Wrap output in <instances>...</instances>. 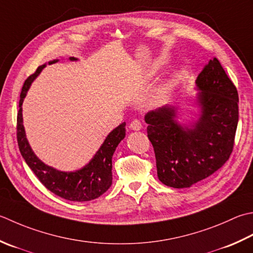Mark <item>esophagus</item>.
Here are the masks:
<instances>
[{"instance_id":"1","label":"esophagus","mask_w":253,"mask_h":253,"mask_svg":"<svg viewBox=\"0 0 253 253\" xmlns=\"http://www.w3.org/2000/svg\"><path fill=\"white\" fill-rule=\"evenodd\" d=\"M141 127H142V126H141V123H140L139 120H133V121L129 124V128H130V129L135 130V131L140 130Z\"/></svg>"}]
</instances>
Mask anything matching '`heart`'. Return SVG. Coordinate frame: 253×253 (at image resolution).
Segmentation results:
<instances>
[{"mask_svg": "<svg viewBox=\"0 0 253 253\" xmlns=\"http://www.w3.org/2000/svg\"><path fill=\"white\" fill-rule=\"evenodd\" d=\"M156 76V70L153 68L149 69V70L145 72V76H143V81L145 82H149L151 81L153 78ZM170 90H171V85L169 83H163L160 84L155 91H153V94L151 96V103L152 105H161V104L165 102L168 96L170 94Z\"/></svg>", "mask_w": 253, "mask_h": 253, "instance_id": "1", "label": "heart"}]
</instances>
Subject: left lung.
<instances>
[{
    "label": "left lung",
    "mask_w": 253,
    "mask_h": 253,
    "mask_svg": "<svg viewBox=\"0 0 253 253\" xmlns=\"http://www.w3.org/2000/svg\"><path fill=\"white\" fill-rule=\"evenodd\" d=\"M195 83L201 113L190 126L176 121L177 107L169 104L145 116L158 177L174 189L209 177L225 165L234 149L239 97L218 59L210 60Z\"/></svg>",
    "instance_id": "8db88e82"
}]
</instances>
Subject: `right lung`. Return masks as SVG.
<instances>
[{
    "mask_svg": "<svg viewBox=\"0 0 253 253\" xmlns=\"http://www.w3.org/2000/svg\"><path fill=\"white\" fill-rule=\"evenodd\" d=\"M69 59L71 61L78 60L74 57H70ZM58 61L59 60L56 59L48 63L52 64ZM44 67L46 64H42L37 69L36 72L28 77L22 88L21 100H19L18 105L19 110L17 113V142L19 151L28 167L38 177V180L53 194L72 202H87L95 200L104 194L112 185V158L118 143L125 138L126 123L121 124L120 126H117L115 129L108 133L100 149L96 151L95 156L82 169L73 172H63L44 165L35 155L29 146L23 125L22 114V105L28 88Z\"/></svg>",
    "mask_w": 253,
    "mask_h": 253,
    "instance_id": "obj_1",
    "label": "right lung"
}]
</instances>
